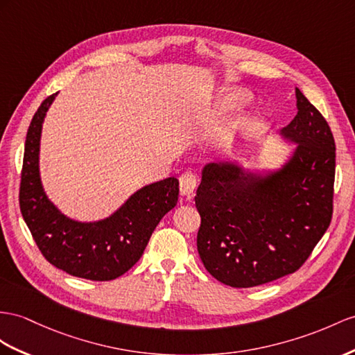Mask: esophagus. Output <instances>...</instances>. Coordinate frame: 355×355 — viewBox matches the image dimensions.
<instances>
[{"label": "esophagus", "mask_w": 355, "mask_h": 355, "mask_svg": "<svg viewBox=\"0 0 355 355\" xmlns=\"http://www.w3.org/2000/svg\"><path fill=\"white\" fill-rule=\"evenodd\" d=\"M196 189V177L192 172H184L180 177V193L183 196H190Z\"/></svg>", "instance_id": "34e87169"}]
</instances>
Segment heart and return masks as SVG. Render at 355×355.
I'll list each match as a JSON object with an SVG mask.
<instances>
[{"label":"heart","instance_id":"obj_1","mask_svg":"<svg viewBox=\"0 0 355 355\" xmlns=\"http://www.w3.org/2000/svg\"><path fill=\"white\" fill-rule=\"evenodd\" d=\"M249 96L241 89L237 88H222L217 91L211 107L208 109V116L211 120H226L230 118L235 111H239L241 106L248 103ZM252 115H248L244 120V125H249L252 123Z\"/></svg>","mask_w":355,"mask_h":355}]
</instances>
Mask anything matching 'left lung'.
Masks as SVG:
<instances>
[{
	"mask_svg": "<svg viewBox=\"0 0 355 355\" xmlns=\"http://www.w3.org/2000/svg\"><path fill=\"white\" fill-rule=\"evenodd\" d=\"M297 115L279 132L295 145L276 166L207 163L195 205L204 267L225 285L250 288L302 267L331 222L334 139L320 111L295 88Z\"/></svg>",
	"mask_w": 355,
	"mask_h": 355,
	"instance_id": "obj_1",
	"label": "left lung"
}]
</instances>
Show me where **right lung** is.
Here are the masks:
<instances>
[{
  "mask_svg": "<svg viewBox=\"0 0 355 355\" xmlns=\"http://www.w3.org/2000/svg\"><path fill=\"white\" fill-rule=\"evenodd\" d=\"M58 93L34 114L25 139L19 204L43 257L71 276L112 280L139 261L162 217L177 205L178 180L169 177L132 193L105 219L80 222L51 201L40 175L43 123Z\"/></svg>",
  "mask_w": 355,
  "mask_h": 355,
  "instance_id": "add662e5",
  "label": "right lung"
}]
</instances>
